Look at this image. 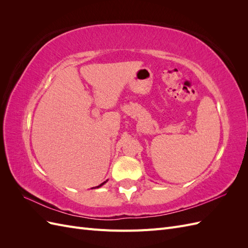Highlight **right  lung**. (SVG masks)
Listing matches in <instances>:
<instances>
[{
    "instance_id": "right-lung-1",
    "label": "right lung",
    "mask_w": 248,
    "mask_h": 248,
    "mask_svg": "<svg viewBox=\"0 0 248 248\" xmlns=\"http://www.w3.org/2000/svg\"><path fill=\"white\" fill-rule=\"evenodd\" d=\"M107 182H108V180H107V181H104V182H103V183H101V184H100V185H98V186H96V187H92V189H93V188H99V187H101V186H102V185H103V184H106V183H107Z\"/></svg>"
}]
</instances>
